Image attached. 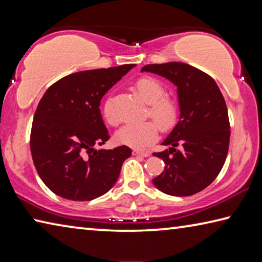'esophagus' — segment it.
Returning a JSON list of instances; mask_svg holds the SVG:
<instances>
[{
  "label": "esophagus",
  "instance_id": "esophagus-1",
  "mask_svg": "<svg viewBox=\"0 0 262 262\" xmlns=\"http://www.w3.org/2000/svg\"><path fill=\"white\" fill-rule=\"evenodd\" d=\"M133 155L134 156H140V157H148L149 154L148 152H142L140 150H133Z\"/></svg>",
  "mask_w": 262,
  "mask_h": 262
}]
</instances>
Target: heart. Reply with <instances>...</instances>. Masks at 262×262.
<instances>
[{
	"label": "heart",
	"mask_w": 262,
	"mask_h": 262,
	"mask_svg": "<svg viewBox=\"0 0 262 262\" xmlns=\"http://www.w3.org/2000/svg\"><path fill=\"white\" fill-rule=\"evenodd\" d=\"M134 90L140 98L149 105L148 114L162 130H167L174 125L177 106L171 99L165 98V90L161 83L151 77H142L134 84ZM103 115L111 126H117L118 120L111 111L110 101L103 106ZM158 129L154 122L127 125L115 133L114 139L119 144L134 149H143L157 140Z\"/></svg>",
	"instance_id": "heart-1"
}]
</instances>
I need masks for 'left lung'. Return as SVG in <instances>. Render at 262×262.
I'll use <instances>...</instances> for the list:
<instances>
[{"label":"left lung","instance_id":"left-lung-1","mask_svg":"<svg viewBox=\"0 0 262 262\" xmlns=\"http://www.w3.org/2000/svg\"><path fill=\"white\" fill-rule=\"evenodd\" d=\"M177 86L179 121L163 141L168 149L154 154L166 164L152 180L172 196H188L209 186L222 170L230 142L228 108L209 75L183 62L147 64L141 69Z\"/></svg>","mask_w":262,"mask_h":262}]
</instances>
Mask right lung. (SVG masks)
<instances>
[{"label":"right lung","instance_id":"1","mask_svg":"<svg viewBox=\"0 0 262 262\" xmlns=\"http://www.w3.org/2000/svg\"><path fill=\"white\" fill-rule=\"evenodd\" d=\"M134 67L84 70L47 89L34 113L30 147L38 174L53 193L73 201H90L117 183L132 150L126 145L96 149L110 139L99 105L106 92Z\"/></svg>","mask_w":262,"mask_h":262}]
</instances>
